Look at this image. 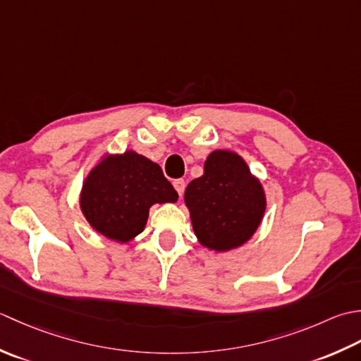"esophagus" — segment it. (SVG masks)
Returning <instances> with one entry per match:
<instances>
[{
	"label": "esophagus",
	"mask_w": 361,
	"mask_h": 361,
	"mask_svg": "<svg viewBox=\"0 0 361 361\" xmlns=\"http://www.w3.org/2000/svg\"><path fill=\"white\" fill-rule=\"evenodd\" d=\"M173 185H174L176 191H178V195L182 197L183 190H185V180H183V179H176V180H173Z\"/></svg>",
	"instance_id": "1"
}]
</instances>
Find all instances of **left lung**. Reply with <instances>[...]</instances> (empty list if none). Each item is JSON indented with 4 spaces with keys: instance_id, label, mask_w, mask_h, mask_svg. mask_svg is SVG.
I'll list each match as a JSON object with an SVG mask.
<instances>
[{
    "instance_id": "left-lung-1",
    "label": "left lung",
    "mask_w": 361,
    "mask_h": 361,
    "mask_svg": "<svg viewBox=\"0 0 361 361\" xmlns=\"http://www.w3.org/2000/svg\"><path fill=\"white\" fill-rule=\"evenodd\" d=\"M183 200L197 240L216 252L245 245L267 209L260 180L237 152L224 149L209 154L204 174L188 183Z\"/></svg>"
}]
</instances>
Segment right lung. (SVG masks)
Returning <instances> with one entry per match:
<instances>
[{
  "mask_svg": "<svg viewBox=\"0 0 361 361\" xmlns=\"http://www.w3.org/2000/svg\"><path fill=\"white\" fill-rule=\"evenodd\" d=\"M161 168L135 151L104 156L80 190V210L94 231L128 243L142 233L154 204L178 201Z\"/></svg>",
  "mask_w": 361,
  "mask_h": 361,
  "instance_id": "right-lung-1",
  "label": "right lung"
}]
</instances>
